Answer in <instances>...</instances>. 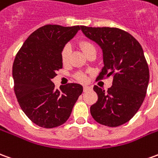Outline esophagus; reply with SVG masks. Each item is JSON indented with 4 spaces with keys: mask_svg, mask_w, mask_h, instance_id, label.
Here are the masks:
<instances>
[{
    "mask_svg": "<svg viewBox=\"0 0 158 158\" xmlns=\"http://www.w3.org/2000/svg\"><path fill=\"white\" fill-rule=\"evenodd\" d=\"M91 90V87L90 86H84L83 87V90L84 92H86V91H89V90Z\"/></svg>",
    "mask_w": 158,
    "mask_h": 158,
    "instance_id": "34e87169",
    "label": "esophagus"
}]
</instances>
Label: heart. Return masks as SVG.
Masks as SVG:
<instances>
[{"label": "heart", "mask_w": 158, "mask_h": 158, "mask_svg": "<svg viewBox=\"0 0 158 158\" xmlns=\"http://www.w3.org/2000/svg\"><path fill=\"white\" fill-rule=\"evenodd\" d=\"M80 45V48H82L83 52L85 53V55L91 51V50H96V47L95 45L90 43V41L84 40L81 41L79 43ZM72 52V47L70 44H67L64 46L62 49H61V52H60V59L61 61L64 65H67L69 62V58H70V55ZM75 79L81 83H85L87 81V76L85 73H76L75 74Z\"/></svg>", "instance_id": "heart-1"}]
</instances>
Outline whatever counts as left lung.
Here are the masks:
<instances>
[{"mask_svg": "<svg viewBox=\"0 0 158 158\" xmlns=\"http://www.w3.org/2000/svg\"><path fill=\"white\" fill-rule=\"evenodd\" d=\"M80 27L103 52L104 67L97 80L113 78L107 91L93 87L98 99L90 106L91 116L110 127L123 125L138 112L146 95L150 73L142 47L131 34L119 28Z\"/></svg>", "mask_w": 158, "mask_h": 158, "instance_id": "1", "label": "left lung"}]
</instances>
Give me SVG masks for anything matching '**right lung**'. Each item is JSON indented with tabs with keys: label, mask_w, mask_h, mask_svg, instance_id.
<instances>
[{
	"label": "right lung",
	"mask_w": 158,
	"mask_h": 158,
	"mask_svg": "<svg viewBox=\"0 0 158 158\" xmlns=\"http://www.w3.org/2000/svg\"><path fill=\"white\" fill-rule=\"evenodd\" d=\"M79 29V25H44L30 35L15 56L13 77L18 102L41 127L64 124L82 93L79 84H68L58 90L51 81L62 68L61 49Z\"/></svg>",
	"instance_id": "obj_1"
}]
</instances>
